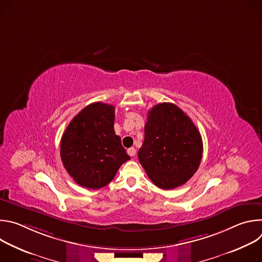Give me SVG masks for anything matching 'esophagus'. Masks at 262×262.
I'll return each mask as SVG.
<instances>
[{
  "mask_svg": "<svg viewBox=\"0 0 262 262\" xmlns=\"http://www.w3.org/2000/svg\"><path fill=\"white\" fill-rule=\"evenodd\" d=\"M127 154H128L130 157H135V156H136V149H135L134 147L128 148V149H127Z\"/></svg>",
  "mask_w": 262,
  "mask_h": 262,
  "instance_id": "1",
  "label": "esophagus"
}]
</instances>
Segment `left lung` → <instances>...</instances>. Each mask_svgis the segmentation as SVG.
<instances>
[{
    "label": "left lung",
    "instance_id": "8db88e82",
    "mask_svg": "<svg viewBox=\"0 0 262 262\" xmlns=\"http://www.w3.org/2000/svg\"><path fill=\"white\" fill-rule=\"evenodd\" d=\"M145 137L138 158L150 180L171 190L188 181L202 159L201 135L176 104L163 102L148 111Z\"/></svg>",
    "mask_w": 262,
    "mask_h": 262
}]
</instances>
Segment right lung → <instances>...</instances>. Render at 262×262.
I'll return each instance as SVG.
<instances>
[{
  "instance_id": "add662e5",
  "label": "right lung",
  "mask_w": 262,
  "mask_h": 262,
  "mask_svg": "<svg viewBox=\"0 0 262 262\" xmlns=\"http://www.w3.org/2000/svg\"><path fill=\"white\" fill-rule=\"evenodd\" d=\"M114 120V105L94 102L70 121L62 136L60 155L63 166L84 188H103L130 159L120 137L115 135Z\"/></svg>"
}]
</instances>
